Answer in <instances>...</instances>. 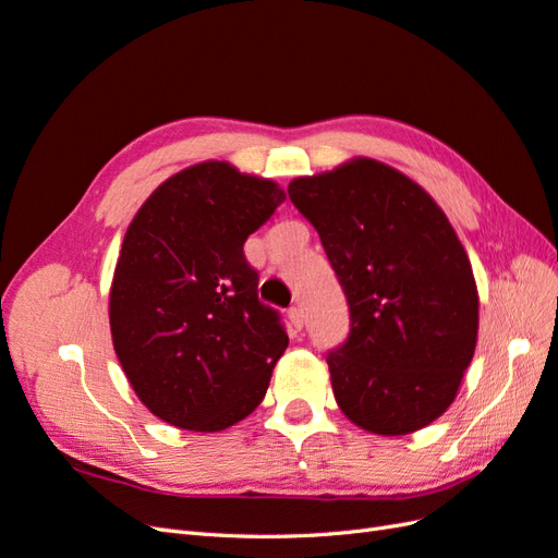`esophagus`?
<instances>
[{
    "mask_svg": "<svg viewBox=\"0 0 558 558\" xmlns=\"http://www.w3.org/2000/svg\"><path fill=\"white\" fill-rule=\"evenodd\" d=\"M289 320H291L293 330L300 332V330H302V324H305V316H302V310H300V307H291V310H289Z\"/></svg>",
    "mask_w": 558,
    "mask_h": 558,
    "instance_id": "34e87169",
    "label": "esophagus"
}]
</instances>
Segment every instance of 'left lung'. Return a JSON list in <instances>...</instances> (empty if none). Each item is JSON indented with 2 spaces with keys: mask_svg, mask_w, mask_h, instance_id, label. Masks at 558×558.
<instances>
[{
  "mask_svg": "<svg viewBox=\"0 0 558 558\" xmlns=\"http://www.w3.org/2000/svg\"><path fill=\"white\" fill-rule=\"evenodd\" d=\"M349 305L328 351L332 393L353 424L408 435L440 416L477 344L480 300L463 244L412 179L359 158L291 181Z\"/></svg>",
  "mask_w": 558,
  "mask_h": 558,
  "instance_id": "1",
  "label": "left lung"
}]
</instances>
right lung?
I'll use <instances>...</instances> for the list:
<instances>
[{
    "label": "right lung",
    "mask_w": 558,
    "mask_h": 558,
    "mask_svg": "<svg viewBox=\"0 0 558 558\" xmlns=\"http://www.w3.org/2000/svg\"><path fill=\"white\" fill-rule=\"evenodd\" d=\"M283 199L275 181L202 162L167 179L130 223L109 298L113 349L167 424L216 433L265 398L289 335L258 300L244 242Z\"/></svg>",
    "instance_id": "obj_1"
}]
</instances>
